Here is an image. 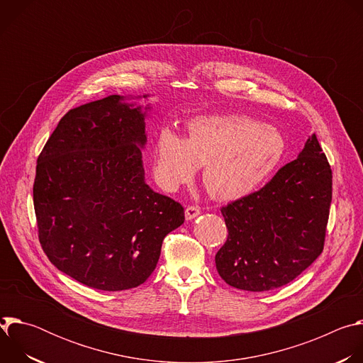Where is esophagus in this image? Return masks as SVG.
I'll use <instances>...</instances> for the list:
<instances>
[{"label":"esophagus","mask_w":363,"mask_h":363,"mask_svg":"<svg viewBox=\"0 0 363 363\" xmlns=\"http://www.w3.org/2000/svg\"><path fill=\"white\" fill-rule=\"evenodd\" d=\"M199 214H201V210H199V206H196V205H188L186 208H185V217H186V220H194V218H196Z\"/></svg>","instance_id":"obj_1"}]
</instances>
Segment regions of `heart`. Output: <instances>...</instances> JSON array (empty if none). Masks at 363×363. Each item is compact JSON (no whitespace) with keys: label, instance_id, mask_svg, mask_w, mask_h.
I'll return each instance as SVG.
<instances>
[{"label":"heart","instance_id":"obj_1","mask_svg":"<svg viewBox=\"0 0 363 363\" xmlns=\"http://www.w3.org/2000/svg\"><path fill=\"white\" fill-rule=\"evenodd\" d=\"M281 132L244 115H203L191 119L186 136L164 128L153 145L152 164L167 189L189 182L203 164L202 181L218 199H238L254 192L281 164Z\"/></svg>","mask_w":363,"mask_h":363}]
</instances>
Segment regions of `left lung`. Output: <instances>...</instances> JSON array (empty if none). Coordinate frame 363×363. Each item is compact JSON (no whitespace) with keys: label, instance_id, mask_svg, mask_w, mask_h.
Returning <instances> with one entry per match:
<instances>
[{"label":"left lung","instance_id":"1","mask_svg":"<svg viewBox=\"0 0 363 363\" xmlns=\"http://www.w3.org/2000/svg\"><path fill=\"white\" fill-rule=\"evenodd\" d=\"M330 202L332 169L313 133L262 189L221 208L228 230L216 254L221 279L247 291L294 280L323 251Z\"/></svg>","mask_w":363,"mask_h":363}]
</instances>
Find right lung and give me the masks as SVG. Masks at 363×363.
<instances>
[{
  "label": "right lung",
  "instance_id": "right-lung-1",
  "mask_svg": "<svg viewBox=\"0 0 363 363\" xmlns=\"http://www.w3.org/2000/svg\"><path fill=\"white\" fill-rule=\"evenodd\" d=\"M145 116L119 94L86 103L60 119L37 160L40 244L60 272L97 290L145 283L185 221L179 202L145 182Z\"/></svg>",
  "mask_w": 363,
  "mask_h": 363
}]
</instances>
